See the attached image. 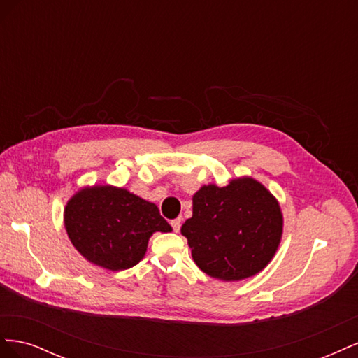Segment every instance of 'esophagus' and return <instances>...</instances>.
I'll use <instances>...</instances> for the list:
<instances>
[{"mask_svg":"<svg viewBox=\"0 0 358 358\" xmlns=\"http://www.w3.org/2000/svg\"><path fill=\"white\" fill-rule=\"evenodd\" d=\"M171 227H173V231L178 233V231L180 230V218L173 220V221H171Z\"/></svg>","mask_w":358,"mask_h":358,"instance_id":"esophagus-1","label":"esophagus"}]
</instances>
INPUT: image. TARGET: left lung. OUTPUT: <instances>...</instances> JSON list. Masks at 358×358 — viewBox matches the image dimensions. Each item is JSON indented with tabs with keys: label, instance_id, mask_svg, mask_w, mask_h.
<instances>
[{
	"label": "left lung",
	"instance_id": "left-lung-1",
	"mask_svg": "<svg viewBox=\"0 0 358 358\" xmlns=\"http://www.w3.org/2000/svg\"><path fill=\"white\" fill-rule=\"evenodd\" d=\"M279 203L252 178L227 187L204 185L192 197V216L182 225L196 264L212 278L241 280L273 258L282 236Z\"/></svg>",
	"mask_w": 358,
	"mask_h": 358
}]
</instances>
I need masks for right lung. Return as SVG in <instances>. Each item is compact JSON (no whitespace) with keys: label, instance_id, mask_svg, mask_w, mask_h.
<instances>
[{"label":"right lung","instance_id":"add662e5","mask_svg":"<svg viewBox=\"0 0 358 358\" xmlns=\"http://www.w3.org/2000/svg\"><path fill=\"white\" fill-rule=\"evenodd\" d=\"M64 224L88 262L113 272L136 266L152 233L171 231L154 203L109 185L74 194L64 210Z\"/></svg>","mask_w":358,"mask_h":358}]
</instances>
